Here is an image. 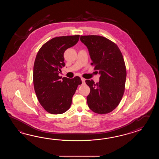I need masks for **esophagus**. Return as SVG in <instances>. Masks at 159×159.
Instances as JSON below:
<instances>
[{"mask_svg":"<svg viewBox=\"0 0 159 159\" xmlns=\"http://www.w3.org/2000/svg\"><path fill=\"white\" fill-rule=\"evenodd\" d=\"M81 80H82V83H84L85 82V79L84 78H81Z\"/></svg>","mask_w":159,"mask_h":159,"instance_id":"34e87169","label":"esophagus"}]
</instances>
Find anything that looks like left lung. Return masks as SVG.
Returning a JSON list of instances; mask_svg holds the SVG:
<instances>
[{
    "label": "left lung",
    "mask_w": 159,
    "mask_h": 159,
    "mask_svg": "<svg viewBox=\"0 0 159 159\" xmlns=\"http://www.w3.org/2000/svg\"><path fill=\"white\" fill-rule=\"evenodd\" d=\"M87 47L94 70L101 75L99 81L86 80L90 89L88 106L99 114L113 111L122 99L125 89L126 68L121 52L114 42L97 35L81 36Z\"/></svg>",
    "instance_id": "obj_1"
}]
</instances>
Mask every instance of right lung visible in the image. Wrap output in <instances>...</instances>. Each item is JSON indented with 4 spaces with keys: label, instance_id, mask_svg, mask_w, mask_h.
<instances>
[{
    "label": "right lung",
    "instance_id": "1",
    "mask_svg": "<svg viewBox=\"0 0 159 159\" xmlns=\"http://www.w3.org/2000/svg\"><path fill=\"white\" fill-rule=\"evenodd\" d=\"M80 35L54 37L47 41L37 52L34 63V89L43 107L52 114H61L68 110L81 78L72 79L58 74L65 66L64 53L78 43Z\"/></svg>",
    "mask_w": 159,
    "mask_h": 159
}]
</instances>
